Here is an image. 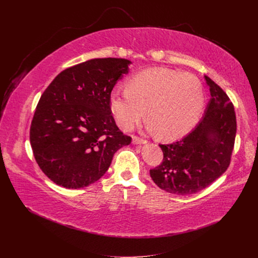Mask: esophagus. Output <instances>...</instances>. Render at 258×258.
<instances>
[{
	"instance_id": "34e87169",
	"label": "esophagus",
	"mask_w": 258,
	"mask_h": 258,
	"mask_svg": "<svg viewBox=\"0 0 258 258\" xmlns=\"http://www.w3.org/2000/svg\"><path fill=\"white\" fill-rule=\"evenodd\" d=\"M147 142V140H145L144 138H141V137H138V136H134L133 137V143H135V144H144V143H146Z\"/></svg>"
}]
</instances>
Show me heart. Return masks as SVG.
Listing matches in <instances>:
<instances>
[{"mask_svg":"<svg viewBox=\"0 0 258 258\" xmlns=\"http://www.w3.org/2000/svg\"><path fill=\"white\" fill-rule=\"evenodd\" d=\"M204 105L199 78L166 68H151L131 76L126 89L110 93V107L118 125L131 131L145 116L159 137L183 136L198 122Z\"/></svg>","mask_w":258,"mask_h":258,"instance_id":"obj_1","label":"heart"}]
</instances>
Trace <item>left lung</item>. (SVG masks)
Instances as JSON below:
<instances>
[{
  "label": "left lung",
  "instance_id": "1",
  "mask_svg": "<svg viewBox=\"0 0 258 258\" xmlns=\"http://www.w3.org/2000/svg\"><path fill=\"white\" fill-rule=\"evenodd\" d=\"M211 98L198 125L183 139L159 144L163 161L150 170L158 187L186 196L208 187L228 169L234 148L236 116L225 91L208 76Z\"/></svg>",
  "mask_w": 258,
  "mask_h": 258
}]
</instances>
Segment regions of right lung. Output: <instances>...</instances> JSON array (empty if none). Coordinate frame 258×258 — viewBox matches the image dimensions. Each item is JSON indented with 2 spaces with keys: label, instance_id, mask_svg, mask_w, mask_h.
<instances>
[{
  "label": "right lung",
  "instance_id": "right-lung-1",
  "mask_svg": "<svg viewBox=\"0 0 258 258\" xmlns=\"http://www.w3.org/2000/svg\"><path fill=\"white\" fill-rule=\"evenodd\" d=\"M123 58H96L60 72L45 90L30 126L39 168L55 184L79 189L98 181L115 153L131 144L110 107V93L128 72Z\"/></svg>",
  "mask_w": 258,
  "mask_h": 258
}]
</instances>
